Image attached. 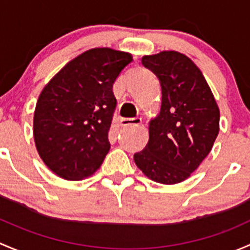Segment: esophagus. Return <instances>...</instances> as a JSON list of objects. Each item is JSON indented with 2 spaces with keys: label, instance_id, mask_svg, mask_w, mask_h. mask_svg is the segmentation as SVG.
<instances>
[{
  "label": "esophagus",
  "instance_id": "1",
  "mask_svg": "<svg viewBox=\"0 0 250 250\" xmlns=\"http://www.w3.org/2000/svg\"><path fill=\"white\" fill-rule=\"evenodd\" d=\"M119 123H120V126H123V127H126V126H131V125L138 126L141 123H142V119H141V118H122Z\"/></svg>",
  "mask_w": 250,
  "mask_h": 250
}]
</instances>
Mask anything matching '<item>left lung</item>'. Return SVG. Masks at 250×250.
<instances>
[{
	"instance_id": "1",
	"label": "left lung",
	"mask_w": 250,
	"mask_h": 250,
	"mask_svg": "<svg viewBox=\"0 0 250 250\" xmlns=\"http://www.w3.org/2000/svg\"><path fill=\"white\" fill-rule=\"evenodd\" d=\"M158 76L163 91L160 113L149 122V141L133 155L151 181L171 185L191 176L212 150L220 112L202 72L174 50L142 58Z\"/></svg>"
}]
</instances>
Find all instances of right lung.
<instances>
[{"instance_id": "right-lung-1", "label": "right lung", "mask_w": 250, "mask_h": 250, "mask_svg": "<svg viewBox=\"0 0 250 250\" xmlns=\"http://www.w3.org/2000/svg\"><path fill=\"white\" fill-rule=\"evenodd\" d=\"M132 55L94 48L66 63L43 87L33 115V137L45 166L67 181L92 176L110 144L117 99L113 84Z\"/></svg>"}]
</instances>
